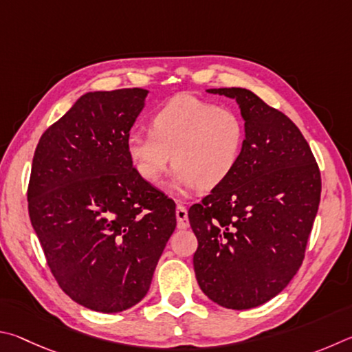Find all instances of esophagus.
<instances>
[{
	"label": "esophagus",
	"mask_w": 352,
	"mask_h": 352,
	"mask_svg": "<svg viewBox=\"0 0 352 352\" xmlns=\"http://www.w3.org/2000/svg\"><path fill=\"white\" fill-rule=\"evenodd\" d=\"M176 219H177V229H187V227L190 226L188 212L182 204H177V207H176Z\"/></svg>",
	"instance_id": "1"
}]
</instances>
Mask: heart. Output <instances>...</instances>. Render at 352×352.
<instances>
[{
  "label": "heart",
  "mask_w": 352,
  "mask_h": 352,
  "mask_svg": "<svg viewBox=\"0 0 352 352\" xmlns=\"http://www.w3.org/2000/svg\"><path fill=\"white\" fill-rule=\"evenodd\" d=\"M244 142V120L236 111L184 94L153 114L151 133L128 134L126 153L148 184H156L171 160L173 186L212 190L235 170Z\"/></svg>",
  "instance_id": "obj_1"
}]
</instances>
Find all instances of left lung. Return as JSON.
<instances>
[{
    "instance_id": "left-lung-1",
    "label": "left lung",
    "mask_w": 352,
    "mask_h": 352,
    "mask_svg": "<svg viewBox=\"0 0 352 352\" xmlns=\"http://www.w3.org/2000/svg\"><path fill=\"white\" fill-rule=\"evenodd\" d=\"M208 92L238 102L245 142L232 175L188 210L198 238L195 274L214 303L250 309L278 295L298 272L322 177L309 144L281 111L244 88Z\"/></svg>"
}]
</instances>
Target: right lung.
Masks as SVG:
<instances>
[{"mask_svg":"<svg viewBox=\"0 0 352 352\" xmlns=\"http://www.w3.org/2000/svg\"><path fill=\"white\" fill-rule=\"evenodd\" d=\"M146 89L88 92L35 148L28 208L54 278L88 309L113 314L145 297L176 229L175 202L142 179L126 138Z\"/></svg>","mask_w":352,"mask_h":352,"instance_id":"obj_1","label":"right lung"}]
</instances>
